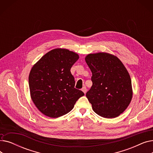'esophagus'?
<instances>
[{
    "instance_id": "34e87169",
    "label": "esophagus",
    "mask_w": 153,
    "mask_h": 153,
    "mask_svg": "<svg viewBox=\"0 0 153 153\" xmlns=\"http://www.w3.org/2000/svg\"><path fill=\"white\" fill-rule=\"evenodd\" d=\"M82 91L84 94H85V93L87 92V88H86L85 87H83L82 88Z\"/></svg>"
}]
</instances>
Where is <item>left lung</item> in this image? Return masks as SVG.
<instances>
[{
	"label": "left lung",
	"instance_id": "8db88e82",
	"mask_svg": "<svg viewBox=\"0 0 153 153\" xmlns=\"http://www.w3.org/2000/svg\"><path fill=\"white\" fill-rule=\"evenodd\" d=\"M85 60L92 73V85L86 97L93 110L103 118L118 117L133 97L128 71L116 56L107 53L89 54Z\"/></svg>",
	"mask_w": 153,
	"mask_h": 153
}]
</instances>
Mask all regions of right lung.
Instances as JSON below:
<instances>
[{"label":"right lung","instance_id":"obj_1","mask_svg":"<svg viewBox=\"0 0 153 153\" xmlns=\"http://www.w3.org/2000/svg\"><path fill=\"white\" fill-rule=\"evenodd\" d=\"M79 58L73 51L56 48L32 67L28 77L30 96L45 115L58 118L66 115L84 95L74 88V78L70 71Z\"/></svg>","mask_w":153,"mask_h":153}]
</instances>
